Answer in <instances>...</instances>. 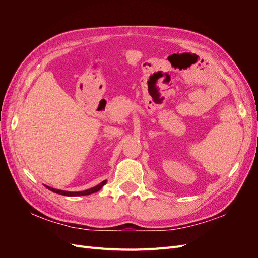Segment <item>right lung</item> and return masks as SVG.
I'll list each match as a JSON object with an SVG mask.
<instances>
[{
	"label": "right lung",
	"instance_id": "1",
	"mask_svg": "<svg viewBox=\"0 0 258 258\" xmlns=\"http://www.w3.org/2000/svg\"><path fill=\"white\" fill-rule=\"evenodd\" d=\"M105 184H106V181H103V182H101L99 185L92 187V188L87 189V190H83V191H64V190H59V189L51 188V187H48V186H46V187H47V188L50 189L51 191L56 192V194L63 195V196H85V195H90V194L99 191Z\"/></svg>",
	"mask_w": 258,
	"mask_h": 258
}]
</instances>
